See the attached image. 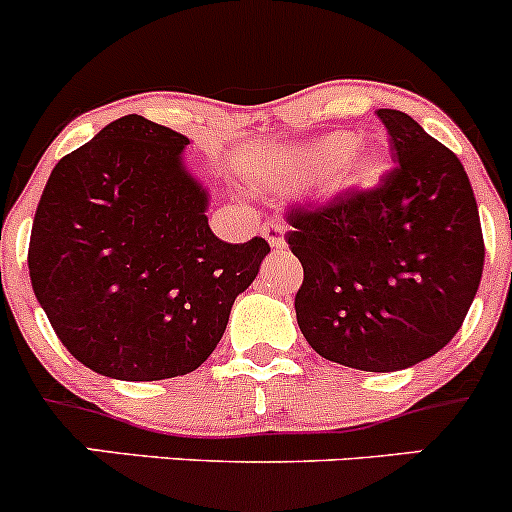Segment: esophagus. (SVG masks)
<instances>
[{
	"mask_svg": "<svg viewBox=\"0 0 512 512\" xmlns=\"http://www.w3.org/2000/svg\"><path fill=\"white\" fill-rule=\"evenodd\" d=\"M262 235L267 237V242L272 247H285V227H282V223H277V220H270V223L262 225Z\"/></svg>",
	"mask_w": 512,
	"mask_h": 512,
	"instance_id": "1",
	"label": "esophagus"
}]
</instances>
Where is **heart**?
I'll use <instances>...</instances> for the list:
<instances>
[{
  "mask_svg": "<svg viewBox=\"0 0 512 512\" xmlns=\"http://www.w3.org/2000/svg\"><path fill=\"white\" fill-rule=\"evenodd\" d=\"M361 141L354 133H334L314 146L312 160L317 168H332L327 183L332 188L347 185H371L381 178L386 168V156L379 151H359Z\"/></svg>",
  "mask_w": 512,
  "mask_h": 512,
  "instance_id": "heart-1",
  "label": "heart"
}]
</instances>
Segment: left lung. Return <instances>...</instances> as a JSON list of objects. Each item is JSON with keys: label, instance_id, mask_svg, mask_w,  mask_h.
<instances>
[{"label": "left lung", "instance_id": "obj_1", "mask_svg": "<svg viewBox=\"0 0 512 512\" xmlns=\"http://www.w3.org/2000/svg\"><path fill=\"white\" fill-rule=\"evenodd\" d=\"M394 168L374 188L292 203L285 240L302 262L297 324L319 356L399 371L461 329L485 245L476 195L456 153L406 113L379 108Z\"/></svg>", "mask_w": 512, "mask_h": 512}]
</instances>
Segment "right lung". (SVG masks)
<instances>
[{
    "mask_svg": "<svg viewBox=\"0 0 512 512\" xmlns=\"http://www.w3.org/2000/svg\"><path fill=\"white\" fill-rule=\"evenodd\" d=\"M188 138L123 116L51 170L36 205L29 277L56 337L91 371L158 381L198 369L270 252L208 225L183 168Z\"/></svg>",
    "mask_w": 512,
    "mask_h": 512,
    "instance_id": "right-lung-1",
    "label": "right lung"
}]
</instances>
